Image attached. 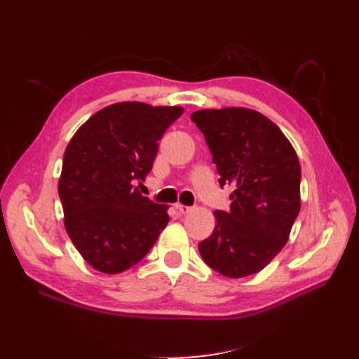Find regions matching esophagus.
<instances>
[{
  "label": "esophagus",
  "mask_w": 359,
  "mask_h": 359,
  "mask_svg": "<svg viewBox=\"0 0 359 359\" xmlns=\"http://www.w3.org/2000/svg\"><path fill=\"white\" fill-rule=\"evenodd\" d=\"M177 210L182 212V215H188V212H191L194 210V207H187V205H177Z\"/></svg>",
  "instance_id": "obj_1"
}]
</instances>
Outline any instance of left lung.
Here are the masks:
<instances>
[{
    "mask_svg": "<svg viewBox=\"0 0 359 359\" xmlns=\"http://www.w3.org/2000/svg\"><path fill=\"white\" fill-rule=\"evenodd\" d=\"M216 163L219 184L233 185L230 211L199 243L208 266L245 278L271 262L288 241L301 210V166L292 143L261 112L247 108L191 114Z\"/></svg>",
    "mask_w": 359,
    "mask_h": 359,
    "instance_id": "1",
    "label": "left lung"
}]
</instances>
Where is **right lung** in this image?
<instances>
[{
  "mask_svg": "<svg viewBox=\"0 0 359 359\" xmlns=\"http://www.w3.org/2000/svg\"><path fill=\"white\" fill-rule=\"evenodd\" d=\"M184 108L123 102L95 112L63 156L58 194L66 231L93 269L117 274L140 262L170 216L140 194L158 140Z\"/></svg>",
  "mask_w": 359,
  "mask_h": 359,
  "instance_id": "add662e5",
  "label": "right lung"
}]
</instances>
